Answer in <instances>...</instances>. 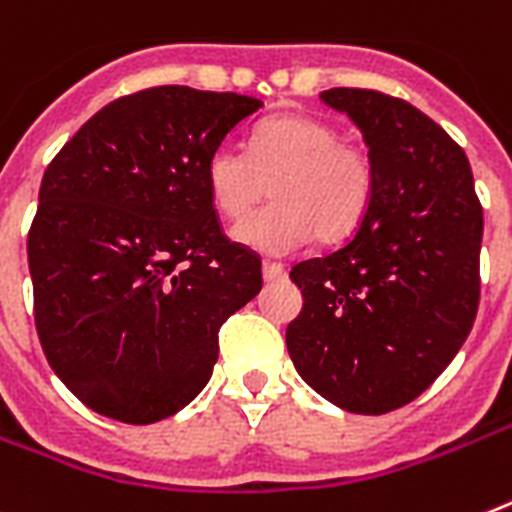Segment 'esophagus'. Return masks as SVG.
I'll return each mask as SVG.
<instances>
[{
    "label": "esophagus",
    "instance_id": "esophagus-1",
    "mask_svg": "<svg viewBox=\"0 0 512 512\" xmlns=\"http://www.w3.org/2000/svg\"><path fill=\"white\" fill-rule=\"evenodd\" d=\"M263 276H265V281H278V278L286 276V268H283L281 263L265 260V263H263Z\"/></svg>",
    "mask_w": 512,
    "mask_h": 512
}]
</instances>
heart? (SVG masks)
Returning <instances> with one entry per match:
<instances>
[{
    "instance_id": "obj_1",
    "label": "heart",
    "mask_w": 512,
    "mask_h": 512,
    "mask_svg": "<svg viewBox=\"0 0 512 512\" xmlns=\"http://www.w3.org/2000/svg\"><path fill=\"white\" fill-rule=\"evenodd\" d=\"M205 184L226 218L249 213L270 184L273 203L236 223L234 239L263 255H289L312 231L320 242H336L356 229L372 200L375 166L333 124L278 114L257 124L247 150L216 145L205 161Z\"/></svg>"
}]
</instances>
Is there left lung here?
<instances>
[{
    "instance_id": "obj_1",
    "label": "left lung",
    "mask_w": 512,
    "mask_h": 512,
    "mask_svg": "<svg viewBox=\"0 0 512 512\" xmlns=\"http://www.w3.org/2000/svg\"><path fill=\"white\" fill-rule=\"evenodd\" d=\"M320 98L362 130L375 190L341 247L291 268L304 307L286 346L322 398L385 414L422 395L471 333L482 203L461 145L409 101L367 88Z\"/></svg>"
}]
</instances>
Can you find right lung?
Masks as SVG:
<instances>
[{
  "label": "right lung",
  "instance_id": "1",
  "mask_svg": "<svg viewBox=\"0 0 512 512\" xmlns=\"http://www.w3.org/2000/svg\"><path fill=\"white\" fill-rule=\"evenodd\" d=\"M263 101L158 85L111 101L46 166L28 231L33 317L59 380L153 424L208 385L218 330L263 286L223 234L205 161Z\"/></svg>",
  "mask_w": 512,
  "mask_h": 512
}]
</instances>
